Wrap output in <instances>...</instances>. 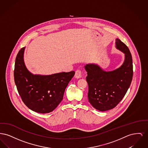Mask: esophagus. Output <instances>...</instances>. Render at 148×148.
Returning <instances> with one entry per match:
<instances>
[{
	"label": "esophagus",
	"instance_id": "obj_1",
	"mask_svg": "<svg viewBox=\"0 0 148 148\" xmlns=\"http://www.w3.org/2000/svg\"><path fill=\"white\" fill-rule=\"evenodd\" d=\"M82 72L80 69H77L75 71V76L77 78H80L82 77Z\"/></svg>",
	"mask_w": 148,
	"mask_h": 148
}]
</instances>
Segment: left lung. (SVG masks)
Masks as SVG:
<instances>
[{
  "instance_id": "8db88e82",
  "label": "left lung",
  "mask_w": 148,
  "mask_h": 148,
  "mask_svg": "<svg viewBox=\"0 0 148 148\" xmlns=\"http://www.w3.org/2000/svg\"><path fill=\"white\" fill-rule=\"evenodd\" d=\"M116 47L125 54V60L118 69L103 71L98 65L87 64L86 77L88 84V97L92 106L104 112L114 108L125 96L131 84L133 75L132 56L127 45L119 39Z\"/></svg>"
}]
</instances>
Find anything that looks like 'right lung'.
I'll use <instances>...</instances> for the list:
<instances>
[{
	"label": "right lung",
	"instance_id": "right-lung-1",
	"mask_svg": "<svg viewBox=\"0 0 148 148\" xmlns=\"http://www.w3.org/2000/svg\"><path fill=\"white\" fill-rule=\"evenodd\" d=\"M25 48L20 50L15 59L14 76L18 92L23 103L37 113L53 111L63 99L65 88L75 74L74 71L49 75H33L23 60Z\"/></svg>",
	"mask_w": 148,
	"mask_h": 148
}]
</instances>
